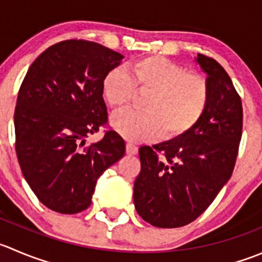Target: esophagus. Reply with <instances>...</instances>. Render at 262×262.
<instances>
[{
	"label": "esophagus",
	"mask_w": 262,
	"mask_h": 262,
	"mask_svg": "<svg viewBox=\"0 0 262 262\" xmlns=\"http://www.w3.org/2000/svg\"><path fill=\"white\" fill-rule=\"evenodd\" d=\"M126 154L130 155V156L132 155H137L138 154V147L129 142V143H126Z\"/></svg>",
	"instance_id": "esophagus-1"
}]
</instances>
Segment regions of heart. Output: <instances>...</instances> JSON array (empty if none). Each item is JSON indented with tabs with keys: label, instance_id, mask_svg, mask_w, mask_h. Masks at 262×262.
Instances as JSON below:
<instances>
[{
	"label": "heart",
	"instance_id": "heart-1",
	"mask_svg": "<svg viewBox=\"0 0 262 262\" xmlns=\"http://www.w3.org/2000/svg\"><path fill=\"white\" fill-rule=\"evenodd\" d=\"M108 107L121 110L144 95L142 111H121L111 125L129 141H151L161 134L174 142L195 129L206 114L211 97L210 84L202 75L187 72L180 63L162 56H147L123 69H111L101 83Z\"/></svg>",
	"mask_w": 262,
	"mask_h": 262
}]
</instances>
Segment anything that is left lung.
<instances>
[{
    "label": "left lung",
    "mask_w": 262,
    "mask_h": 262,
    "mask_svg": "<svg viewBox=\"0 0 262 262\" xmlns=\"http://www.w3.org/2000/svg\"><path fill=\"white\" fill-rule=\"evenodd\" d=\"M211 97L199 125L188 136L139 148L141 172L134 206L157 228H179L195 220L232 177L242 138L243 108L224 68L199 53Z\"/></svg>",
    "instance_id": "obj_1"
}]
</instances>
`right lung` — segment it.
<instances>
[{"mask_svg":"<svg viewBox=\"0 0 262 262\" xmlns=\"http://www.w3.org/2000/svg\"><path fill=\"white\" fill-rule=\"evenodd\" d=\"M123 57L100 43L62 40L35 58L20 85L14 114L17 161L37 199L53 211L90 207L100 175L125 154L114 130L85 146V138L107 124L101 83Z\"/></svg>","mask_w":262,"mask_h":262,"instance_id":"obj_1","label":"right lung"}]
</instances>
